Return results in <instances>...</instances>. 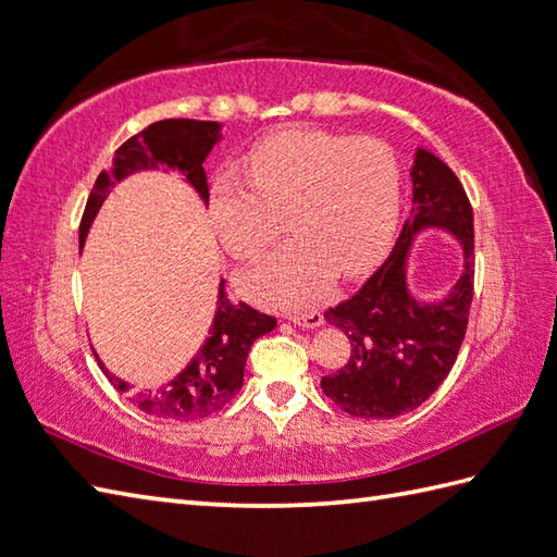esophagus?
I'll return each mask as SVG.
<instances>
[{"instance_id": "1", "label": "esophagus", "mask_w": 557, "mask_h": 557, "mask_svg": "<svg viewBox=\"0 0 557 557\" xmlns=\"http://www.w3.org/2000/svg\"><path fill=\"white\" fill-rule=\"evenodd\" d=\"M289 320L299 327H318L322 325V313L318 308H313V310H306V313H294L289 315Z\"/></svg>"}]
</instances>
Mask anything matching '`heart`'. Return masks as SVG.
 Listing matches in <instances>:
<instances>
[{
	"label": "heart",
	"instance_id": "b5f03b06",
	"mask_svg": "<svg viewBox=\"0 0 557 557\" xmlns=\"http://www.w3.org/2000/svg\"><path fill=\"white\" fill-rule=\"evenodd\" d=\"M244 186L215 177L209 215L225 251L251 261L287 213L294 239L249 270L244 287L275 306H301L330 287L334 273L360 275L389 247L398 220L400 165L374 137L320 127L270 133L239 161Z\"/></svg>",
	"mask_w": 557,
	"mask_h": 557
}]
</instances>
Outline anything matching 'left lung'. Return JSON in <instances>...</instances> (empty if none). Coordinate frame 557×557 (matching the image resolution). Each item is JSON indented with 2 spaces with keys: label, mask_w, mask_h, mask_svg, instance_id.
<instances>
[{
  "label": "left lung",
  "mask_w": 557,
  "mask_h": 557,
  "mask_svg": "<svg viewBox=\"0 0 557 557\" xmlns=\"http://www.w3.org/2000/svg\"><path fill=\"white\" fill-rule=\"evenodd\" d=\"M412 213L396 247L354 296L325 310L351 342L346 366L320 380L322 392L348 416L389 420L416 410L454 368L468 330L474 292V218L450 168L418 149L412 165ZM422 226H444L461 239L463 275L444 302L420 305L405 287V256Z\"/></svg>",
  "instance_id": "8db88e82"
}]
</instances>
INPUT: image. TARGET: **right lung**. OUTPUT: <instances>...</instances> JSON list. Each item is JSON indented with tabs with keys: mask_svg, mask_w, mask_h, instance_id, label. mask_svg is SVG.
<instances>
[{
	"mask_svg": "<svg viewBox=\"0 0 557 557\" xmlns=\"http://www.w3.org/2000/svg\"><path fill=\"white\" fill-rule=\"evenodd\" d=\"M220 125L213 121H189V119H168L151 123L147 131L133 135L115 149L107 171H101L89 191L85 213L81 220V247L89 230V223L97 215L101 201L107 199L109 189L135 171L147 168H177L209 203V183H206L203 161L218 141ZM277 320L268 313H261L244 301H232L225 294V280H220L218 308L213 325L209 330L199 354L191 363L159 389L135 392L133 404L145 410L151 418L189 422L211 416L223 408L227 400L237 396L244 384V366L251 344L275 330ZM99 368L107 374L115 392H131L125 382L115 380L109 370Z\"/></svg>",
	"mask_w": 557,
	"mask_h": 557,
	"instance_id": "add662e5",
	"label": "right lung"
}]
</instances>
